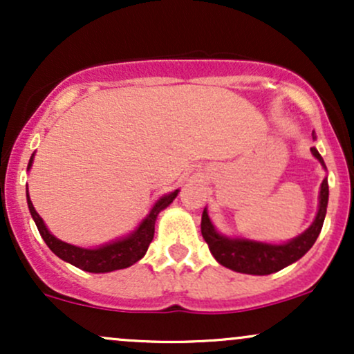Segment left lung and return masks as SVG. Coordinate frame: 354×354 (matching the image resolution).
I'll use <instances>...</instances> for the list:
<instances>
[{
	"mask_svg": "<svg viewBox=\"0 0 354 354\" xmlns=\"http://www.w3.org/2000/svg\"><path fill=\"white\" fill-rule=\"evenodd\" d=\"M311 153L324 166V161L318 149L311 148ZM328 194H330L328 180L324 178L323 183H321L319 209L316 219L301 236L295 238L293 241L286 243V245H266V243L250 241V239H230L221 236L214 231L206 211H203L201 216V234L209 248L211 254L214 256L219 265L246 274L276 273V271L283 270L291 263L298 261L315 245L316 238L319 236V231L323 228L324 216H326Z\"/></svg>",
	"mask_w": 354,
	"mask_h": 354,
	"instance_id": "1",
	"label": "left lung"
}]
</instances>
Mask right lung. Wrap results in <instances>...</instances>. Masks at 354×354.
<instances>
[{
	"instance_id": "obj_1",
	"label": "right lung",
	"mask_w": 354,
	"mask_h": 354,
	"mask_svg": "<svg viewBox=\"0 0 354 354\" xmlns=\"http://www.w3.org/2000/svg\"><path fill=\"white\" fill-rule=\"evenodd\" d=\"M31 163H33V156H31L30 163H28V169L31 168ZM178 189L173 191L168 196H163L156 205L153 206V209L149 211V214L143 219V223L140 225L135 233L129 234L128 238L121 239V241H115L111 245H106L103 248H98V250H84V248H78L68 245V243L59 241L48 231L46 226H44L43 219L39 218V214L36 213L33 203L30 200V194L26 191L28 198V208H30L31 216H33L36 228H38L39 234L44 239L48 248L59 256L64 261L71 263L73 266L80 268L83 271H89V273H108V271L115 270H123V268H128L135 265L136 261H140L141 258L148 251L149 243L153 241L154 236V221H156L158 213L161 209H165L166 206L171 203L174 198H176Z\"/></svg>"
}]
</instances>
